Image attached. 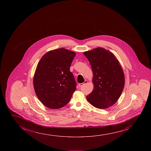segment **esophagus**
<instances>
[{
  "label": "esophagus",
  "mask_w": 151,
  "mask_h": 151,
  "mask_svg": "<svg viewBox=\"0 0 151 151\" xmlns=\"http://www.w3.org/2000/svg\"><path fill=\"white\" fill-rule=\"evenodd\" d=\"M87 83V81H85L84 83H80V84H78V86H79V87L83 86L85 84H86Z\"/></svg>",
  "instance_id": "esophagus-1"
}]
</instances>
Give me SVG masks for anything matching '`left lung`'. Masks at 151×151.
Segmentation results:
<instances>
[{"instance_id": "8db88e82", "label": "left lung", "mask_w": 151, "mask_h": 151, "mask_svg": "<svg viewBox=\"0 0 151 151\" xmlns=\"http://www.w3.org/2000/svg\"><path fill=\"white\" fill-rule=\"evenodd\" d=\"M93 72L94 89L86 96L97 109L113 105L121 95L125 84L123 70L119 60L109 50L98 47L83 52Z\"/></svg>"}]
</instances>
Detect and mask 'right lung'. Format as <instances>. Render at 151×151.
Wrapping results in <instances>:
<instances>
[{
  "mask_svg": "<svg viewBox=\"0 0 151 151\" xmlns=\"http://www.w3.org/2000/svg\"><path fill=\"white\" fill-rule=\"evenodd\" d=\"M76 53L63 48L44 55L37 65L33 84L37 97L45 106L58 109L70 101L76 89L70 66Z\"/></svg>",
  "mask_w": 151,
  "mask_h": 151,
  "instance_id": "right-lung-1",
  "label": "right lung"
}]
</instances>
